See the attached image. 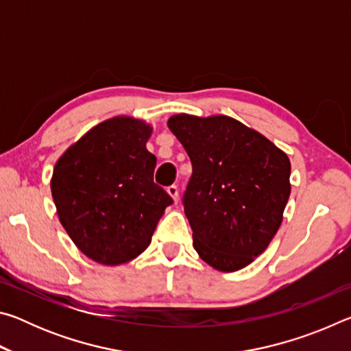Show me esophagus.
Instances as JSON below:
<instances>
[{"instance_id":"esophagus-1","label":"esophagus","mask_w":351,"mask_h":351,"mask_svg":"<svg viewBox=\"0 0 351 351\" xmlns=\"http://www.w3.org/2000/svg\"><path fill=\"white\" fill-rule=\"evenodd\" d=\"M167 192L171 198H173L175 203H178V199H180V195H178V187L176 186H169L167 187Z\"/></svg>"}]
</instances>
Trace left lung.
I'll return each mask as SVG.
<instances>
[{
    "label": "left lung",
    "instance_id": "8db88e82",
    "mask_svg": "<svg viewBox=\"0 0 351 351\" xmlns=\"http://www.w3.org/2000/svg\"><path fill=\"white\" fill-rule=\"evenodd\" d=\"M169 128L192 161L182 206L195 251L218 271L245 268L282 224L291 193L288 156L228 116L176 114Z\"/></svg>",
    "mask_w": 351,
    "mask_h": 351
}]
</instances>
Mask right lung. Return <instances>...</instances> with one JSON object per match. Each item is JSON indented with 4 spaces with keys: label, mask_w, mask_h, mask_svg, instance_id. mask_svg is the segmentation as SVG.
<instances>
[{
    "label": "right lung",
    "mask_w": 351,
    "mask_h": 351,
    "mask_svg": "<svg viewBox=\"0 0 351 351\" xmlns=\"http://www.w3.org/2000/svg\"><path fill=\"white\" fill-rule=\"evenodd\" d=\"M152 128L112 117L90 130L56 164L51 190L58 218L80 251L121 265L148 247L170 195L153 181Z\"/></svg>",
    "instance_id": "right-lung-1"
}]
</instances>
